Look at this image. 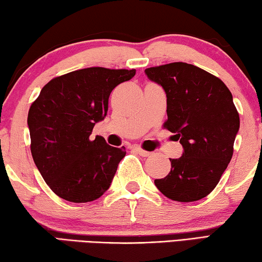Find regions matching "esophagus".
<instances>
[{"label":"esophagus","mask_w":262,"mask_h":262,"mask_svg":"<svg viewBox=\"0 0 262 262\" xmlns=\"http://www.w3.org/2000/svg\"><path fill=\"white\" fill-rule=\"evenodd\" d=\"M134 151H135V152H137L139 156H142V157H149V156H151V155H152V152H149V151L140 149V147H138V146L134 147Z\"/></svg>","instance_id":"obj_1"}]
</instances>
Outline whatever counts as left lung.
<instances>
[{"instance_id": "obj_1", "label": "left lung", "mask_w": 262, "mask_h": 262, "mask_svg": "<svg viewBox=\"0 0 262 262\" xmlns=\"http://www.w3.org/2000/svg\"><path fill=\"white\" fill-rule=\"evenodd\" d=\"M166 94L164 127L183 146L170 158L168 176L155 180L163 195L194 202L213 191L233 156L240 118L233 96L222 80L190 63L172 62L145 70Z\"/></svg>"}]
</instances>
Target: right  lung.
<instances>
[{
    "label": "right lung",
    "instance_id": "add662e5",
    "mask_svg": "<svg viewBox=\"0 0 262 262\" xmlns=\"http://www.w3.org/2000/svg\"><path fill=\"white\" fill-rule=\"evenodd\" d=\"M136 70L90 67L52 79L28 112L30 151L41 176L61 199L94 201L112 183L125 147H113L101 136L91 140L94 125L104 120L116 86Z\"/></svg>",
    "mask_w": 262,
    "mask_h": 262
}]
</instances>
